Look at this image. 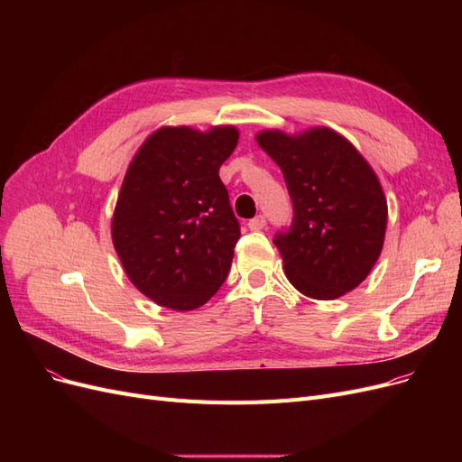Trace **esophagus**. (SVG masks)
I'll return each instance as SVG.
<instances>
[{
	"instance_id": "obj_1",
	"label": "esophagus",
	"mask_w": 462,
	"mask_h": 462,
	"mask_svg": "<svg viewBox=\"0 0 462 462\" xmlns=\"http://www.w3.org/2000/svg\"><path fill=\"white\" fill-rule=\"evenodd\" d=\"M248 227L253 229V231H260V229H263L265 227V217L263 216H256V217H253L248 221Z\"/></svg>"
}]
</instances>
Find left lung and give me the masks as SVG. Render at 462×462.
Here are the masks:
<instances>
[{"label":"left lung","instance_id":"left-lung-1","mask_svg":"<svg viewBox=\"0 0 462 462\" xmlns=\"http://www.w3.org/2000/svg\"><path fill=\"white\" fill-rule=\"evenodd\" d=\"M258 146L282 167L292 221L273 245L291 285L331 300L358 287L380 258L387 200L375 173L345 136L328 127L300 134L262 131Z\"/></svg>","mask_w":462,"mask_h":462}]
</instances>
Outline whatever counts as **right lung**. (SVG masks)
Wrapping results in <instances>:
<instances>
[{
	"label": "right lung",
	"instance_id": "right-lung-1",
	"mask_svg": "<svg viewBox=\"0 0 462 462\" xmlns=\"http://www.w3.org/2000/svg\"><path fill=\"white\" fill-rule=\"evenodd\" d=\"M236 143L231 125L162 127L125 173L111 239L131 283L165 309H199L227 279L241 227L219 167Z\"/></svg>",
	"mask_w": 462,
	"mask_h": 462
}]
</instances>
